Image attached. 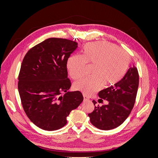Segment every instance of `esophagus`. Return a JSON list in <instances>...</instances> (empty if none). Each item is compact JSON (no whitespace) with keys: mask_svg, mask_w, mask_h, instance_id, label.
<instances>
[{"mask_svg":"<svg viewBox=\"0 0 158 158\" xmlns=\"http://www.w3.org/2000/svg\"><path fill=\"white\" fill-rule=\"evenodd\" d=\"M83 98H84V101H88V100H89V98L86 96L85 95H83Z\"/></svg>","mask_w":158,"mask_h":158,"instance_id":"obj_1","label":"esophagus"}]
</instances>
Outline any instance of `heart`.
<instances>
[{"label":"heart","instance_id":"b5f03b06","mask_svg":"<svg viewBox=\"0 0 158 158\" xmlns=\"http://www.w3.org/2000/svg\"><path fill=\"white\" fill-rule=\"evenodd\" d=\"M128 52L107 41H98L85 45L82 55L70 56L66 64L70 77L77 80L84 75L86 64L93 65L92 76L85 77L74 84V89L90 95L104 84L110 86L119 82L131 64Z\"/></svg>","mask_w":158,"mask_h":158}]
</instances>
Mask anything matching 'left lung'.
Instances as JSON below:
<instances>
[{"instance_id":"8db88e82","label":"left lung","mask_w":158,"mask_h":158,"mask_svg":"<svg viewBox=\"0 0 158 158\" xmlns=\"http://www.w3.org/2000/svg\"><path fill=\"white\" fill-rule=\"evenodd\" d=\"M139 84V75L136 66L128 69L124 77L98 93L99 100L106 99L107 105L95 106L88 114L91 123L101 130L108 131L120 126L130 114L135 106ZM99 102V101H98ZM94 106L96 102L93 100Z\"/></svg>"}]
</instances>
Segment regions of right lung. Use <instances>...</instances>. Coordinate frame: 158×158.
Returning <instances> with one entry per match:
<instances>
[{"mask_svg":"<svg viewBox=\"0 0 158 158\" xmlns=\"http://www.w3.org/2000/svg\"><path fill=\"white\" fill-rule=\"evenodd\" d=\"M77 45L69 40L49 38L32 47L23 59L18 83L22 107L30 120L43 130L63 127L70 111L83 101L79 91L68 92L71 82L66 64Z\"/></svg>","mask_w":158,"mask_h":158,"instance_id":"add662e5","label":"right lung"}]
</instances>
